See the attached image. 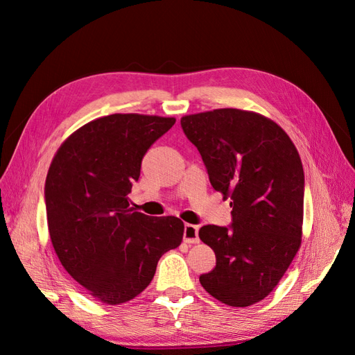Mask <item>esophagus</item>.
Returning <instances> with one entry per match:
<instances>
[{"label": "esophagus", "instance_id": "obj_1", "mask_svg": "<svg viewBox=\"0 0 355 355\" xmlns=\"http://www.w3.org/2000/svg\"><path fill=\"white\" fill-rule=\"evenodd\" d=\"M184 241L188 244H196L200 241L198 239V227L191 223H185V230H184Z\"/></svg>", "mask_w": 355, "mask_h": 355}]
</instances>
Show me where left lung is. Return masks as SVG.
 <instances>
[{"label":"left lung","mask_w":355,"mask_h":355,"mask_svg":"<svg viewBox=\"0 0 355 355\" xmlns=\"http://www.w3.org/2000/svg\"><path fill=\"white\" fill-rule=\"evenodd\" d=\"M210 184L231 198V228L206 225L200 240L216 266L200 283L219 302L244 308L280 283L302 243L304 168L292 139L270 118L222 108L180 118Z\"/></svg>","instance_id":"obj_1"}]
</instances>
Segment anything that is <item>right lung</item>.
Masks as SVG:
<instances>
[{
	"label": "right lung",
	"instance_id": "right-lung-1",
	"mask_svg": "<svg viewBox=\"0 0 355 355\" xmlns=\"http://www.w3.org/2000/svg\"><path fill=\"white\" fill-rule=\"evenodd\" d=\"M175 123L144 114L96 118L69 135L51 159L46 207L53 249L102 304L120 305L142 293L159 257L182 243L179 218H149L128 198L144 155Z\"/></svg>",
	"mask_w": 355,
	"mask_h": 355
}]
</instances>
